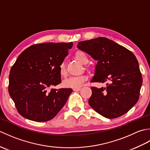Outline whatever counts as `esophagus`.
<instances>
[{
    "instance_id": "1",
    "label": "esophagus",
    "mask_w": 150,
    "mask_h": 150,
    "mask_svg": "<svg viewBox=\"0 0 150 150\" xmlns=\"http://www.w3.org/2000/svg\"><path fill=\"white\" fill-rule=\"evenodd\" d=\"M73 90L74 91H79L81 90V88H73Z\"/></svg>"
}]
</instances>
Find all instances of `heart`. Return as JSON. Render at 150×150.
<instances>
[{"label":"heart","instance_id":"b5f03b06","mask_svg":"<svg viewBox=\"0 0 150 150\" xmlns=\"http://www.w3.org/2000/svg\"><path fill=\"white\" fill-rule=\"evenodd\" d=\"M75 57L78 61L82 64H86L88 62L87 55L82 52H77L75 54ZM59 72L61 77H66L67 71L64 64L60 63L59 66ZM88 79L86 75H81L77 76H71L63 81V86L66 88H79L81 87L84 82Z\"/></svg>","mask_w":150,"mask_h":150}]
</instances>
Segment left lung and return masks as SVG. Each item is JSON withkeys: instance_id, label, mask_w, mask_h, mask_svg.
<instances>
[{"instance_id": "8db88e82", "label": "left lung", "mask_w": 150, "mask_h": 150, "mask_svg": "<svg viewBox=\"0 0 150 150\" xmlns=\"http://www.w3.org/2000/svg\"><path fill=\"white\" fill-rule=\"evenodd\" d=\"M77 47L97 60L91 82H108L106 88H91L90 106L108 119L128 112L137 103L142 83L134 54L105 37L81 41Z\"/></svg>"}]
</instances>
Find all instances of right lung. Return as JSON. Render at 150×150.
Segmentation results:
<instances>
[{"label": "right lung", "instance_id": "add662e5", "mask_svg": "<svg viewBox=\"0 0 150 150\" xmlns=\"http://www.w3.org/2000/svg\"><path fill=\"white\" fill-rule=\"evenodd\" d=\"M72 46L73 42L34 44L18 57L9 72L8 91L22 117L45 122L64 106L72 89H47L61 82L59 66Z\"/></svg>", "mask_w": 150, "mask_h": 150}]
</instances>
